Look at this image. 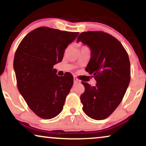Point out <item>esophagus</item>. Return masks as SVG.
<instances>
[{
	"label": "esophagus",
	"mask_w": 146,
	"mask_h": 146,
	"mask_svg": "<svg viewBox=\"0 0 146 146\" xmlns=\"http://www.w3.org/2000/svg\"><path fill=\"white\" fill-rule=\"evenodd\" d=\"M80 81L78 79L76 78H74V83L78 84V83H80Z\"/></svg>",
	"instance_id": "1"
}]
</instances>
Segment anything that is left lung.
<instances>
[{"label": "left lung", "instance_id": "left-lung-1", "mask_svg": "<svg viewBox=\"0 0 146 146\" xmlns=\"http://www.w3.org/2000/svg\"><path fill=\"white\" fill-rule=\"evenodd\" d=\"M82 42L91 50L86 68L96 80L95 86L82 82L85 91L80 96L82 110L94 119H103L111 114L121 103L130 82V62L120 42L100 31L82 33Z\"/></svg>", "mask_w": 146, "mask_h": 146}]
</instances>
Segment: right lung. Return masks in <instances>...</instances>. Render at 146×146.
<instances>
[{
  "label": "right lung",
  "instance_id": "obj_1",
  "mask_svg": "<svg viewBox=\"0 0 146 146\" xmlns=\"http://www.w3.org/2000/svg\"><path fill=\"white\" fill-rule=\"evenodd\" d=\"M78 33L48 27L37 28L21 42L14 58L19 92L31 110L43 119L53 118L62 111L73 85V76H58L54 66L60 62L65 49Z\"/></svg>",
  "mask_w": 146,
  "mask_h": 146
}]
</instances>
